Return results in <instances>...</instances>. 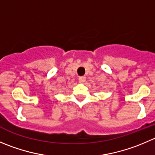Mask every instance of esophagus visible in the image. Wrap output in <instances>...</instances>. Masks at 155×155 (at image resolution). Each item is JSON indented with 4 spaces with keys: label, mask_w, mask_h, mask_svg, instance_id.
Instances as JSON below:
<instances>
[{
    "label": "esophagus",
    "mask_w": 155,
    "mask_h": 155,
    "mask_svg": "<svg viewBox=\"0 0 155 155\" xmlns=\"http://www.w3.org/2000/svg\"><path fill=\"white\" fill-rule=\"evenodd\" d=\"M85 80H86V78L85 76H81V77L79 78V81L80 83H84L85 82Z\"/></svg>",
    "instance_id": "1"
}]
</instances>
